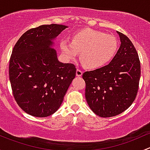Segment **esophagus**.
<instances>
[{"label":"esophagus","instance_id":"34e87169","mask_svg":"<svg viewBox=\"0 0 150 150\" xmlns=\"http://www.w3.org/2000/svg\"><path fill=\"white\" fill-rule=\"evenodd\" d=\"M82 75H83L82 71H81V69H77V70H76V76L81 77V76H82Z\"/></svg>","mask_w":150,"mask_h":150}]
</instances>
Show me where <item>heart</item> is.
Returning a JSON list of instances; mask_svg holds the SVG:
<instances>
[{
    "label": "heart",
    "instance_id": "b5f03b06",
    "mask_svg": "<svg viewBox=\"0 0 150 150\" xmlns=\"http://www.w3.org/2000/svg\"><path fill=\"white\" fill-rule=\"evenodd\" d=\"M60 48L64 58L75 60L81 54V61L89 69H97L107 64L114 57L117 40L114 35L86 29L75 34L72 43L62 40Z\"/></svg>",
    "mask_w": 150,
    "mask_h": 150
}]
</instances>
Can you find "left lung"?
I'll return each mask as SVG.
<instances>
[{
    "instance_id": "1",
    "label": "left lung",
    "mask_w": 150,
    "mask_h": 150,
    "mask_svg": "<svg viewBox=\"0 0 150 150\" xmlns=\"http://www.w3.org/2000/svg\"><path fill=\"white\" fill-rule=\"evenodd\" d=\"M120 46L110 63L86 72V99L99 117L116 116L128 108L137 96L141 67L138 54L127 36L117 32Z\"/></svg>"
}]
</instances>
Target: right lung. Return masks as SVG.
<instances>
[{
  "mask_svg": "<svg viewBox=\"0 0 150 150\" xmlns=\"http://www.w3.org/2000/svg\"><path fill=\"white\" fill-rule=\"evenodd\" d=\"M68 27L40 25L24 33L13 47L9 79L13 96L32 116L48 117L58 110L76 75L74 64L60 62L54 40Z\"/></svg>",
  "mask_w": 150,
  "mask_h": 150,
  "instance_id": "add662e5",
  "label": "right lung"
}]
</instances>
